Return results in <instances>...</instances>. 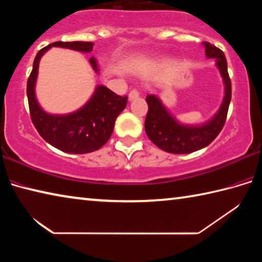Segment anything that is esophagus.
I'll return each mask as SVG.
<instances>
[{"label": "esophagus", "mask_w": 262, "mask_h": 262, "mask_svg": "<svg viewBox=\"0 0 262 262\" xmlns=\"http://www.w3.org/2000/svg\"><path fill=\"white\" fill-rule=\"evenodd\" d=\"M139 96H140L139 90H136V89H133V90L129 92V95H128V98H129V100H133V99L137 98Z\"/></svg>", "instance_id": "34e87169"}]
</instances>
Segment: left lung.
<instances>
[{
  "mask_svg": "<svg viewBox=\"0 0 262 262\" xmlns=\"http://www.w3.org/2000/svg\"><path fill=\"white\" fill-rule=\"evenodd\" d=\"M207 57L216 59L225 84V96L219 112L209 122L202 126H184L172 118L156 96L148 95V113L144 128L148 137L159 149L171 154H190L209 145L223 128L231 100V81L224 53L209 42H203Z\"/></svg>",
  "mask_w": 262,
  "mask_h": 262,
  "instance_id": "8db88e82",
  "label": "left lung"
}]
</instances>
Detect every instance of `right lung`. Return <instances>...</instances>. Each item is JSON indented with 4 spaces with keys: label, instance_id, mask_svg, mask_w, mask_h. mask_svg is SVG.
<instances>
[{
    "label": "right lung",
    "instance_id": "right-lung-1",
    "mask_svg": "<svg viewBox=\"0 0 262 262\" xmlns=\"http://www.w3.org/2000/svg\"><path fill=\"white\" fill-rule=\"evenodd\" d=\"M94 43L90 41H56L38 52L33 61L26 94H28L31 120L43 140L61 151L88 154L100 149L110 140L118 115L125 110L127 96L115 95L104 85L97 86L94 96L82 108L70 114H48L39 106L34 94L39 61L51 47H63L89 53ZM90 63L96 72L97 62L91 57Z\"/></svg>",
    "mask_w": 262,
    "mask_h": 262
}]
</instances>
